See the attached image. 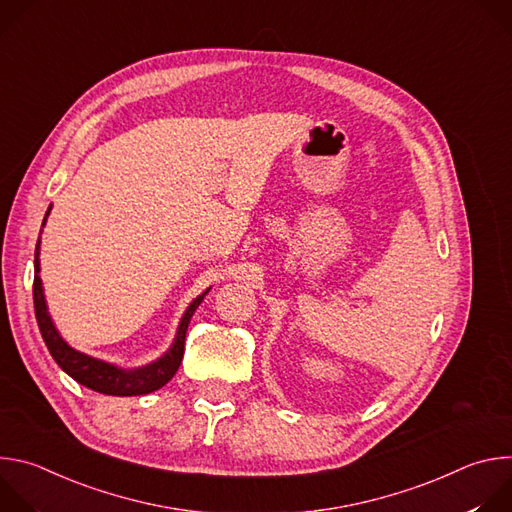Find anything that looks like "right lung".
<instances>
[{"label": "right lung", "instance_id": "add662e5", "mask_svg": "<svg viewBox=\"0 0 512 512\" xmlns=\"http://www.w3.org/2000/svg\"><path fill=\"white\" fill-rule=\"evenodd\" d=\"M50 208H48L46 216L50 214ZM46 216H44V223H46ZM38 249H40V243L36 245V253H34V312H36L40 334H42L52 358L58 362V367L66 375L75 379L77 383H81L97 393H103V395L131 397V395H148L152 391L162 389L176 375V371L180 367L190 318L196 312V308L200 306V302L204 300V296L208 294V289L188 306V310L180 322L176 340H174L172 348L162 358H158L156 362L148 364V367H143V369L123 371L119 367H113V364H109V362H103L99 358H93L89 354H83L75 348H70L62 340V336L54 328V324L48 316V310H46V302H44V294H42V279L38 275L40 273Z\"/></svg>", "mask_w": 512, "mask_h": 512}]
</instances>
